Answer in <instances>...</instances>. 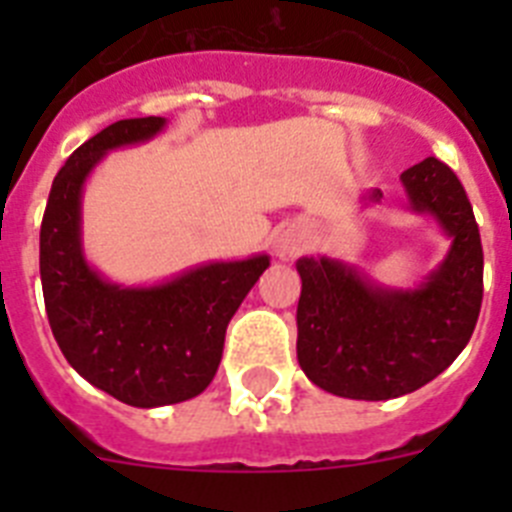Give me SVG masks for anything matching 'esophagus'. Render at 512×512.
<instances>
[{
	"mask_svg": "<svg viewBox=\"0 0 512 512\" xmlns=\"http://www.w3.org/2000/svg\"><path fill=\"white\" fill-rule=\"evenodd\" d=\"M271 248L277 253L279 261H295L302 251H305V243H302L300 230L287 225V228L277 230L274 241H271Z\"/></svg>",
	"mask_w": 512,
	"mask_h": 512,
	"instance_id": "esophagus-1",
	"label": "esophagus"
}]
</instances>
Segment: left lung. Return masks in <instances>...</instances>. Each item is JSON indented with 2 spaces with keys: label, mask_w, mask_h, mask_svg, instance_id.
<instances>
[{
  "label": "left lung",
  "mask_w": 512,
  "mask_h": 512,
  "mask_svg": "<svg viewBox=\"0 0 512 512\" xmlns=\"http://www.w3.org/2000/svg\"><path fill=\"white\" fill-rule=\"evenodd\" d=\"M410 210L451 238L446 259L418 287H382L356 266L302 256L297 361L312 384L348 400L420 390L464 351L482 307V241L454 171L428 156L400 176ZM366 202L379 205L372 189Z\"/></svg>",
  "instance_id": "left-lung-1"
}]
</instances>
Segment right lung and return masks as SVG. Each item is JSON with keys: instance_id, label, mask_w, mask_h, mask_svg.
I'll list each match as a JSON object with an SVG mask.
<instances>
[{"instance_id": "1", "label": "right lung", "mask_w": 512, "mask_h": 512, "mask_svg": "<svg viewBox=\"0 0 512 512\" xmlns=\"http://www.w3.org/2000/svg\"><path fill=\"white\" fill-rule=\"evenodd\" d=\"M164 117L117 120L76 148L53 179L40 225V282L53 338L81 377L133 408H161L207 390L225 330L269 256L210 261L151 287L92 269L81 246V192L115 148L146 143Z\"/></svg>"}]
</instances>
